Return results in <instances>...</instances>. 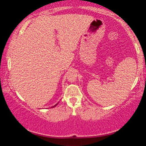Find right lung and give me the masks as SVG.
<instances>
[{"mask_svg": "<svg viewBox=\"0 0 146 146\" xmlns=\"http://www.w3.org/2000/svg\"><path fill=\"white\" fill-rule=\"evenodd\" d=\"M57 104H56L55 106H52V108H54V107H55V106H56Z\"/></svg>", "mask_w": 146, "mask_h": 146, "instance_id": "1", "label": "right lung"}]
</instances>
